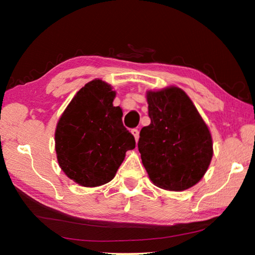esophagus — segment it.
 Returning <instances> with one entry per match:
<instances>
[{"label":"esophagus","mask_w":255,"mask_h":255,"mask_svg":"<svg viewBox=\"0 0 255 255\" xmlns=\"http://www.w3.org/2000/svg\"><path fill=\"white\" fill-rule=\"evenodd\" d=\"M131 133L133 135V137H135V140L137 141L138 138H139V131H138V129H136V128L131 129Z\"/></svg>","instance_id":"esophagus-1"}]
</instances>
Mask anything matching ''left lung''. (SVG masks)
I'll use <instances>...</instances> for the list:
<instances>
[{
    "label": "left lung",
    "mask_w": 255,
    "mask_h": 255,
    "mask_svg": "<svg viewBox=\"0 0 255 255\" xmlns=\"http://www.w3.org/2000/svg\"><path fill=\"white\" fill-rule=\"evenodd\" d=\"M150 124L138 140L141 162L152 182L182 191L199 182L213 157L208 127L187 93L176 86L148 91Z\"/></svg>",
    "instance_id": "left-lung-1"
}]
</instances>
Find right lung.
I'll list each match as a JSON object with an SVG mask.
<instances>
[{"label":"right lung","instance_id":"add662e5","mask_svg":"<svg viewBox=\"0 0 255 255\" xmlns=\"http://www.w3.org/2000/svg\"><path fill=\"white\" fill-rule=\"evenodd\" d=\"M116 92L101 80L86 83L72 99L55 131L60 169L82 187H99L115 178L135 138L114 107Z\"/></svg>","mask_w":255,"mask_h":255}]
</instances>
